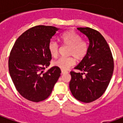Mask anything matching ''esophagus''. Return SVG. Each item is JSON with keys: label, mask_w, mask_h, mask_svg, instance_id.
Instances as JSON below:
<instances>
[{"label": "esophagus", "mask_w": 123, "mask_h": 123, "mask_svg": "<svg viewBox=\"0 0 123 123\" xmlns=\"http://www.w3.org/2000/svg\"><path fill=\"white\" fill-rule=\"evenodd\" d=\"M67 72V71H64V70H61V73L63 74H64V73H66Z\"/></svg>", "instance_id": "34e87169"}]
</instances>
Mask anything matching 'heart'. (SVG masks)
<instances>
[{
  "mask_svg": "<svg viewBox=\"0 0 123 123\" xmlns=\"http://www.w3.org/2000/svg\"><path fill=\"white\" fill-rule=\"evenodd\" d=\"M61 41L64 46L69 47L67 55L68 57L60 58L53 62V65L67 70L75 63V59L79 61L85 59L88 53V44L86 41L82 39V37L74 31H68L61 36ZM49 52L52 57L55 58L59 55V47L54 41H49L47 45ZM74 57H73V56Z\"/></svg>",
  "mask_w": 123,
  "mask_h": 123,
  "instance_id": "1",
  "label": "heart"
}]
</instances>
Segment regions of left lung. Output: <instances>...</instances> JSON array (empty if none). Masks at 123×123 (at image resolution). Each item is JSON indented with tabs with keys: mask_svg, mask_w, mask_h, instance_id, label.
I'll use <instances>...</instances> for the list:
<instances>
[{
	"mask_svg": "<svg viewBox=\"0 0 123 123\" xmlns=\"http://www.w3.org/2000/svg\"><path fill=\"white\" fill-rule=\"evenodd\" d=\"M88 37L90 44L85 59L71 71L69 87L76 99L90 103L103 95L111 81L114 61L108 43L100 33L90 28H78Z\"/></svg>",
	"mask_w": 123,
	"mask_h": 123,
	"instance_id": "left-lung-1",
	"label": "left lung"
}]
</instances>
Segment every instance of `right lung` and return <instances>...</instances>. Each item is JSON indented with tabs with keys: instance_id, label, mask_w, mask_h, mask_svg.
Masks as SVG:
<instances>
[{
	"instance_id": "right-lung-1",
	"label": "right lung",
	"mask_w": 123,
	"mask_h": 123,
	"mask_svg": "<svg viewBox=\"0 0 123 123\" xmlns=\"http://www.w3.org/2000/svg\"><path fill=\"white\" fill-rule=\"evenodd\" d=\"M59 28L36 25L18 38L10 53V75L17 91L33 102H39L50 95L59 78L61 69L49 66L51 55L47 45Z\"/></svg>"
}]
</instances>
